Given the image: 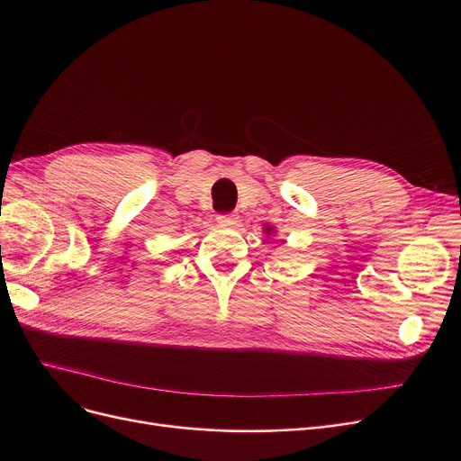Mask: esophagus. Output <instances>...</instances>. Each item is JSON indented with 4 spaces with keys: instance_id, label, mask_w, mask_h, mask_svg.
Wrapping results in <instances>:
<instances>
[{
    "instance_id": "esophagus-1",
    "label": "esophagus",
    "mask_w": 461,
    "mask_h": 461,
    "mask_svg": "<svg viewBox=\"0 0 461 461\" xmlns=\"http://www.w3.org/2000/svg\"><path fill=\"white\" fill-rule=\"evenodd\" d=\"M217 221L221 222V225L230 227V225H236V221H239V215H236V213H221V215H217Z\"/></svg>"
}]
</instances>
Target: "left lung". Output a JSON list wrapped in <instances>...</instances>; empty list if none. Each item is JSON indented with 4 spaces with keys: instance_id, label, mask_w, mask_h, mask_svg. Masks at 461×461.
<instances>
[{
    "instance_id": "obj_1",
    "label": "left lung",
    "mask_w": 461,
    "mask_h": 461,
    "mask_svg": "<svg viewBox=\"0 0 461 461\" xmlns=\"http://www.w3.org/2000/svg\"><path fill=\"white\" fill-rule=\"evenodd\" d=\"M265 232H267V234H273V229H271V227H265Z\"/></svg>"
}]
</instances>
